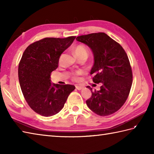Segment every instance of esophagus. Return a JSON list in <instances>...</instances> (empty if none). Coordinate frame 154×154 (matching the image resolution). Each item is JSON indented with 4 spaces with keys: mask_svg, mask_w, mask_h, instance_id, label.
<instances>
[{
    "mask_svg": "<svg viewBox=\"0 0 154 154\" xmlns=\"http://www.w3.org/2000/svg\"><path fill=\"white\" fill-rule=\"evenodd\" d=\"M76 89H77V90H79V91H80V90H81V89H83V87H82V86H80V85H77L76 87Z\"/></svg>",
    "mask_w": 154,
    "mask_h": 154,
    "instance_id": "obj_1",
    "label": "esophagus"
}]
</instances>
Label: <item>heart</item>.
Returning a JSON list of instances; mask_svg holds the SVG:
<instances>
[{
	"label": "heart",
	"instance_id": "heart-1",
	"mask_svg": "<svg viewBox=\"0 0 154 154\" xmlns=\"http://www.w3.org/2000/svg\"><path fill=\"white\" fill-rule=\"evenodd\" d=\"M73 53L74 54V55L75 56H80V55H87V54H88V51L87 48L84 46V45H77L76 47H75L73 50ZM82 73V71H78L77 72L75 75L73 76V79L75 80H77L78 78H77V75H81Z\"/></svg>",
	"mask_w": 154,
	"mask_h": 154
}]
</instances>
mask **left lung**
<instances>
[{
    "mask_svg": "<svg viewBox=\"0 0 154 154\" xmlns=\"http://www.w3.org/2000/svg\"><path fill=\"white\" fill-rule=\"evenodd\" d=\"M77 41L88 45L93 52L94 64L90 74L93 81L101 83L99 91H93L86 100L87 106L98 115L109 116L126 102L132 84V72L125 51L103 32L78 36Z\"/></svg>",
    "mask_w": 154,
    "mask_h": 154,
    "instance_id": "obj_1",
    "label": "left lung"
}]
</instances>
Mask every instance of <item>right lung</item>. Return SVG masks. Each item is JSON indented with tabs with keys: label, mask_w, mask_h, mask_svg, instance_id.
<instances>
[{
	"label": "right lung",
	"mask_w": 154,
	"mask_h": 154,
	"mask_svg": "<svg viewBox=\"0 0 154 154\" xmlns=\"http://www.w3.org/2000/svg\"><path fill=\"white\" fill-rule=\"evenodd\" d=\"M75 36L45 38L26 49L18 65L20 85L31 109L43 116H51L63 109L75 87L51 83L50 74L58 67L61 54Z\"/></svg>",
	"instance_id": "right-lung-1"
}]
</instances>
